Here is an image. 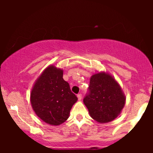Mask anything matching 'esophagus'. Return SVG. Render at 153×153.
Returning <instances> with one entry per match:
<instances>
[{
  "mask_svg": "<svg viewBox=\"0 0 153 153\" xmlns=\"http://www.w3.org/2000/svg\"><path fill=\"white\" fill-rule=\"evenodd\" d=\"M77 96H78V99L79 101H80V100L82 99V94H78V95H77Z\"/></svg>",
  "mask_w": 153,
  "mask_h": 153,
  "instance_id": "esophagus-1",
  "label": "esophagus"
}]
</instances>
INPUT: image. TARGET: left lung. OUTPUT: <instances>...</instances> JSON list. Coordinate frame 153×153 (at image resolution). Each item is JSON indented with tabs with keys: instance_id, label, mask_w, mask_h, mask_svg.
I'll return each mask as SVG.
<instances>
[{
	"instance_id": "8db88e82",
	"label": "left lung",
	"mask_w": 153,
	"mask_h": 153,
	"mask_svg": "<svg viewBox=\"0 0 153 153\" xmlns=\"http://www.w3.org/2000/svg\"><path fill=\"white\" fill-rule=\"evenodd\" d=\"M83 103L94 120L106 123L118 117L125 103V96L110 75L99 73L91 76Z\"/></svg>"
}]
</instances>
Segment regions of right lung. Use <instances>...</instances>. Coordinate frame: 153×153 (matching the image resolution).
Returning a JSON list of instances; mask_svg holds the SVG:
<instances>
[{"instance_id":"obj_1","label":"right lung","mask_w":153,"mask_h":153,"mask_svg":"<svg viewBox=\"0 0 153 153\" xmlns=\"http://www.w3.org/2000/svg\"><path fill=\"white\" fill-rule=\"evenodd\" d=\"M62 76V70L50 66L37 79L31 93V106L36 114L51 125L65 122L78 100Z\"/></svg>"}]
</instances>
